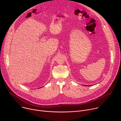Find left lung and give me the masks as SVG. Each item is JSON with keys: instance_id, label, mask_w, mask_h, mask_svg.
<instances>
[{"instance_id": "8db88e82", "label": "left lung", "mask_w": 121, "mask_h": 121, "mask_svg": "<svg viewBox=\"0 0 121 121\" xmlns=\"http://www.w3.org/2000/svg\"><path fill=\"white\" fill-rule=\"evenodd\" d=\"M85 86H86V85H85Z\"/></svg>"}]
</instances>
